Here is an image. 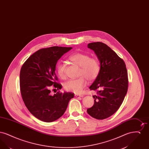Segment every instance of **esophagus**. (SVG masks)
<instances>
[{
	"instance_id": "esophagus-1",
	"label": "esophagus",
	"mask_w": 149,
	"mask_h": 149,
	"mask_svg": "<svg viewBox=\"0 0 149 149\" xmlns=\"http://www.w3.org/2000/svg\"><path fill=\"white\" fill-rule=\"evenodd\" d=\"M75 96L76 97H83V95H81V94H75Z\"/></svg>"
}]
</instances>
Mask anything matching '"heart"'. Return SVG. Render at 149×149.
Listing matches in <instances>:
<instances>
[{
  "label": "heart",
  "instance_id": "1",
  "mask_svg": "<svg viewBox=\"0 0 149 149\" xmlns=\"http://www.w3.org/2000/svg\"><path fill=\"white\" fill-rule=\"evenodd\" d=\"M69 60L80 67L79 75L81 77L68 80L64 84V88L69 92L79 93L86 85V79L92 81L98 77L100 70L99 62L96 58H91L88 54L83 53L74 54L69 57ZM56 71L59 78H65V65L63 63L58 64Z\"/></svg>",
  "mask_w": 149,
  "mask_h": 149
}]
</instances>
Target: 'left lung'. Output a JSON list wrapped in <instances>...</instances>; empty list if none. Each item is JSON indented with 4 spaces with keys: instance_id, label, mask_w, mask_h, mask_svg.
I'll list each match as a JSON object with an SVG mask.
<instances>
[{
    "instance_id": "8db88e82",
    "label": "left lung",
    "mask_w": 149,
    "mask_h": 149,
    "mask_svg": "<svg viewBox=\"0 0 149 149\" xmlns=\"http://www.w3.org/2000/svg\"><path fill=\"white\" fill-rule=\"evenodd\" d=\"M88 47L98 57L100 70L89 87L97 94L93 96L94 105L87 112L95 119L103 120L113 115L122 104L127 92V71L124 61L105 43H90Z\"/></svg>"
}]
</instances>
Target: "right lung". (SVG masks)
Listing matches in <instances>:
<instances>
[{
    "mask_svg": "<svg viewBox=\"0 0 149 149\" xmlns=\"http://www.w3.org/2000/svg\"><path fill=\"white\" fill-rule=\"evenodd\" d=\"M71 49L53 46L38 50L22 66L19 78L22 99L31 113L40 120H57L64 114L70 100L74 98L73 93L58 92L52 95L50 91L51 85L57 90L61 88L56 82V65Z\"/></svg>",
    "mask_w": 149,
    "mask_h": 149,
    "instance_id": "add662e5",
    "label": "right lung"
}]
</instances>
